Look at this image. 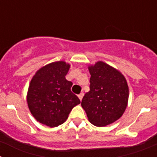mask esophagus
Masks as SVG:
<instances>
[{"mask_svg": "<svg viewBox=\"0 0 157 157\" xmlns=\"http://www.w3.org/2000/svg\"><path fill=\"white\" fill-rule=\"evenodd\" d=\"M83 95H84V94H83V93H81L80 94H78V98L80 99V101H82V99Z\"/></svg>", "mask_w": 157, "mask_h": 157, "instance_id": "34e87169", "label": "esophagus"}]
</instances>
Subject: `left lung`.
Here are the masks:
<instances>
[{"mask_svg":"<svg viewBox=\"0 0 157 157\" xmlns=\"http://www.w3.org/2000/svg\"><path fill=\"white\" fill-rule=\"evenodd\" d=\"M89 71L90 91L81 105L89 121L97 127H105L123 114L128 101V86L120 71L104 62L89 67Z\"/></svg>","mask_w":157,"mask_h":157,"instance_id":"8db88e82","label":"left lung"}]
</instances>
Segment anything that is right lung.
<instances>
[{"label":"right lung","instance_id":"add662e5","mask_svg":"<svg viewBox=\"0 0 157 157\" xmlns=\"http://www.w3.org/2000/svg\"><path fill=\"white\" fill-rule=\"evenodd\" d=\"M69 67L70 65L63 61L49 63L37 71L30 82L27 94L29 109L42 124L58 127L80 103L71 90L73 83L65 78Z\"/></svg>","mask_w":157,"mask_h":157}]
</instances>
